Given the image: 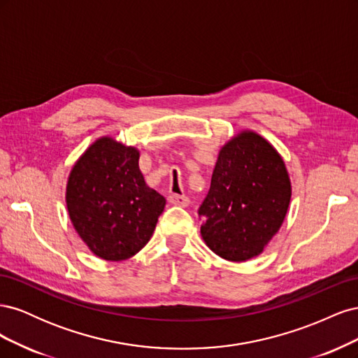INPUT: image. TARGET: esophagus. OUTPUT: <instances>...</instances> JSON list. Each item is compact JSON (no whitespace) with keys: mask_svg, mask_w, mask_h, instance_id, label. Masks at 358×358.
<instances>
[{"mask_svg":"<svg viewBox=\"0 0 358 358\" xmlns=\"http://www.w3.org/2000/svg\"><path fill=\"white\" fill-rule=\"evenodd\" d=\"M169 201L175 206H182V208H187L189 204V199L187 196H180V194H175V192L170 194Z\"/></svg>","mask_w":358,"mask_h":358,"instance_id":"esophagus-1","label":"esophagus"}]
</instances>
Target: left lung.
I'll return each instance as SVG.
<instances>
[{
    "label": "left lung",
    "instance_id": "8db88e82",
    "mask_svg": "<svg viewBox=\"0 0 358 358\" xmlns=\"http://www.w3.org/2000/svg\"><path fill=\"white\" fill-rule=\"evenodd\" d=\"M289 199L282 158L262 136L245 131L221 149L216 161L199 208L203 241L224 259L246 262L278 233Z\"/></svg>",
    "mask_w": 358,
    "mask_h": 358
}]
</instances>
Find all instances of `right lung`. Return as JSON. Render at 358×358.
<instances>
[{
    "label": "right lung",
    "instance_id": "right-lung-1",
    "mask_svg": "<svg viewBox=\"0 0 358 358\" xmlns=\"http://www.w3.org/2000/svg\"><path fill=\"white\" fill-rule=\"evenodd\" d=\"M67 209L82 241L107 262L136 255L152 236L166 199L149 188L138 150L103 137L73 167Z\"/></svg>",
    "mask_w": 358,
    "mask_h": 358
}]
</instances>
